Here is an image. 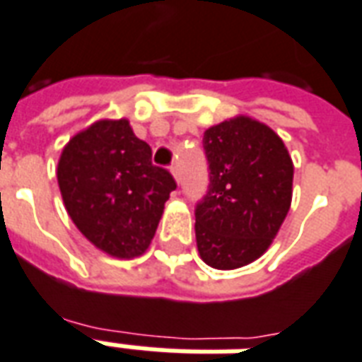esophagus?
Listing matches in <instances>:
<instances>
[{
  "mask_svg": "<svg viewBox=\"0 0 362 362\" xmlns=\"http://www.w3.org/2000/svg\"><path fill=\"white\" fill-rule=\"evenodd\" d=\"M170 173H173V176H175V180L176 182H180V169H178V165H173V167H170Z\"/></svg>",
  "mask_w": 362,
  "mask_h": 362,
  "instance_id": "esophagus-1",
  "label": "esophagus"
}]
</instances>
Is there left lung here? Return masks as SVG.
I'll list each match as a JSON object with an SVG mask.
<instances>
[{"instance_id":"8db88e82","label":"left lung","mask_w":362,"mask_h":362,"mask_svg":"<svg viewBox=\"0 0 362 362\" xmlns=\"http://www.w3.org/2000/svg\"><path fill=\"white\" fill-rule=\"evenodd\" d=\"M209 187L195 206V239L206 266L235 269L260 258L292 201L294 167L275 132L245 115L206 129Z\"/></svg>"}]
</instances>
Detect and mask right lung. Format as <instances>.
<instances>
[{"label": "right lung", "mask_w": 362, "mask_h": 362, "mask_svg": "<svg viewBox=\"0 0 362 362\" xmlns=\"http://www.w3.org/2000/svg\"><path fill=\"white\" fill-rule=\"evenodd\" d=\"M57 178L77 230L115 258H134L150 247L176 189L127 119L96 121L77 132L62 150Z\"/></svg>", "instance_id": "add662e5"}]
</instances>
